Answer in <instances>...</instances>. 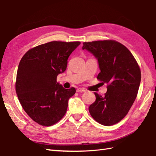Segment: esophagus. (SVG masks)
Segmentation results:
<instances>
[{"label":"esophagus","mask_w":156,"mask_h":156,"mask_svg":"<svg viewBox=\"0 0 156 156\" xmlns=\"http://www.w3.org/2000/svg\"><path fill=\"white\" fill-rule=\"evenodd\" d=\"M85 89L83 88H77V92H85Z\"/></svg>","instance_id":"34e87169"}]
</instances>
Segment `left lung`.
<instances>
[{"instance_id": "1", "label": "left lung", "mask_w": 156, "mask_h": 156, "mask_svg": "<svg viewBox=\"0 0 156 156\" xmlns=\"http://www.w3.org/2000/svg\"><path fill=\"white\" fill-rule=\"evenodd\" d=\"M82 49L97 58L98 79L107 84L105 96L95 93L89 113L103 126L114 125L127 115L136 98L141 82L139 65L127 48L115 41L85 42Z\"/></svg>"}]
</instances>
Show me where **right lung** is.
Returning a JSON list of instances; mask_svg holds the SVG:
<instances>
[{
    "instance_id": "obj_1",
    "label": "right lung",
    "mask_w": 156,
    "mask_h": 156,
    "mask_svg": "<svg viewBox=\"0 0 156 156\" xmlns=\"http://www.w3.org/2000/svg\"><path fill=\"white\" fill-rule=\"evenodd\" d=\"M80 44L52 41L30 49L20 60L16 94L27 115L39 125L53 126L66 113L76 90L65 89L57 77L66 70L69 57Z\"/></svg>"
}]
</instances>
